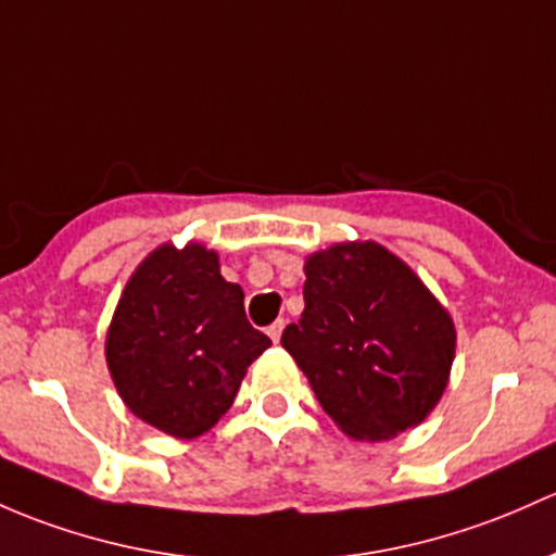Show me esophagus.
Segmentation results:
<instances>
[{"label": "esophagus", "instance_id": "1", "mask_svg": "<svg viewBox=\"0 0 556 556\" xmlns=\"http://www.w3.org/2000/svg\"><path fill=\"white\" fill-rule=\"evenodd\" d=\"M282 330H285V319H277V323L268 327V338H271L274 343H279V338H282Z\"/></svg>", "mask_w": 556, "mask_h": 556}]
</instances>
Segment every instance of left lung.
<instances>
[{"label":"left lung","mask_w":556,"mask_h":556,"mask_svg":"<svg viewBox=\"0 0 556 556\" xmlns=\"http://www.w3.org/2000/svg\"><path fill=\"white\" fill-rule=\"evenodd\" d=\"M301 319L282 346L343 434L381 442L434 410L455 356V325L405 261L378 242L308 255Z\"/></svg>","instance_id":"obj_1"}]
</instances>
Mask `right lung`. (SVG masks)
<instances>
[{"mask_svg":"<svg viewBox=\"0 0 556 556\" xmlns=\"http://www.w3.org/2000/svg\"><path fill=\"white\" fill-rule=\"evenodd\" d=\"M271 346L244 317V293L215 250L162 244L122 290L106 362L122 402L154 429L194 440L231 407L244 372Z\"/></svg>","mask_w":556,"mask_h":556,"instance_id":"obj_1","label":"right lung"}]
</instances>
